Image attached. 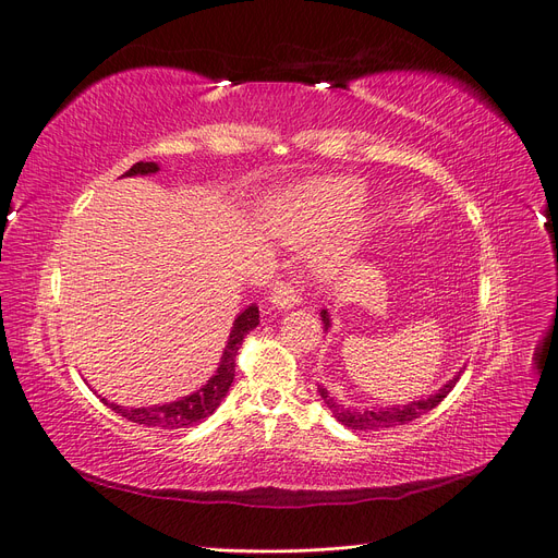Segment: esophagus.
Instances as JSON below:
<instances>
[{"instance_id":"esophagus-1","label":"esophagus","mask_w":558,"mask_h":558,"mask_svg":"<svg viewBox=\"0 0 558 558\" xmlns=\"http://www.w3.org/2000/svg\"><path fill=\"white\" fill-rule=\"evenodd\" d=\"M269 305L281 312H289L302 302V289L295 281H277L269 291Z\"/></svg>"}]
</instances>
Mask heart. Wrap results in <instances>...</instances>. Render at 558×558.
Here are the masks:
<instances>
[{
    "instance_id": "b5f03b06",
    "label": "heart",
    "mask_w": 558,
    "mask_h": 558,
    "mask_svg": "<svg viewBox=\"0 0 558 558\" xmlns=\"http://www.w3.org/2000/svg\"><path fill=\"white\" fill-rule=\"evenodd\" d=\"M367 189L353 177H324L281 193L272 214L277 226L295 242L324 238L318 244L314 263L320 272L342 269L359 251L365 226L353 216L365 202Z\"/></svg>"
}]
</instances>
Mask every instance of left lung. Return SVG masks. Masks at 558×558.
Masks as SVG:
<instances>
[{
	"label": "left lung",
	"mask_w": 558,
	"mask_h": 558,
	"mask_svg": "<svg viewBox=\"0 0 558 558\" xmlns=\"http://www.w3.org/2000/svg\"><path fill=\"white\" fill-rule=\"evenodd\" d=\"M320 320H324V328L330 330V314L328 310H320ZM463 373V369H461ZM461 373H456L437 393H430L428 398H421V400H412L408 404H386V408H347V404L337 402L324 386L318 388L320 398L328 404V410L332 412V416L344 424L351 430H379V428H393V426H402V424H410V421L418 418L421 414L430 412L433 408L440 404L451 388L459 381Z\"/></svg>",
	"instance_id": "left-lung-1"
}]
</instances>
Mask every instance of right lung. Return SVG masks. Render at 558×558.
I'll return each mask as SVG.
<instances>
[{
    "mask_svg": "<svg viewBox=\"0 0 558 558\" xmlns=\"http://www.w3.org/2000/svg\"><path fill=\"white\" fill-rule=\"evenodd\" d=\"M160 170L158 162H137L132 165L130 170L123 177H146V174H156ZM260 324V314L256 305H248L244 312L238 314L228 337V344L223 349L221 363L216 367V375L211 379L197 388L195 393L183 396L181 400L174 402H165V404H150V408H121V404L109 402L102 398L105 404L116 412L125 416L132 424L148 426V428H162V430H177V428H189L199 424L202 418H207L216 412L218 404L226 398L228 388L234 379V356H238L240 344L244 342V337Z\"/></svg>",
    "mask_w": 558,
    "mask_h": 558,
    "instance_id": "add662e5",
    "label": "right lung"
}]
</instances>
